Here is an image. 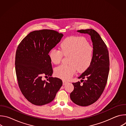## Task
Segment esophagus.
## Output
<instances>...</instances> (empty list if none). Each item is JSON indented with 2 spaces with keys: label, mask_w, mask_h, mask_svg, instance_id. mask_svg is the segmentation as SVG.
Listing matches in <instances>:
<instances>
[{
  "label": "esophagus",
  "mask_w": 126,
  "mask_h": 126,
  "mask_svg": "<svg viewBox=\"0 0 126 126\" xmlns=\"http://www.w3.org/2000/svg\"><path fill=\"white\" fill-rule=\"evenodd\" d=\"M67 83V82H66V81H63V85H65Z\"/></svg>",
  "instance_id": "esophagus-1"
}]
</instances>
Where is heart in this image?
Returning a JSON list of instances; mask_svg holds the SVG:
<instances>
[{
  "label": "heart",
  "mask_w": 126,
  "mask_h": 126,
  "mask_svg": "<svg viewBox=\"0 0 126 126\" xmlns=\"http://www.w3.org/2000/svg\"><path fill=\"white\" fill-rule=\"evenodd\" d=\"M64 56H70L68 65H62L55 70V75L68 80L78 69L79 72L86 71L91 65L93 58V48L84 37L72 36L65 39L61 44V50H51L49 56L52 62L59 63Z\"/></svg>",
  "instance_id": "heart-1"
}]
</instances>
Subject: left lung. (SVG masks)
<instances>
[{
    "label": "left lung",
    "mask_w": 126,
    "mask_h": 126,
    "mask_svg": "<svg viewBox=\"0 0 126 126\" xmlns=\"http://www.w3.org/2000/svg\"><path fill=\"white\" fill-rule=\"evenodd\" d=\"M88 34L93 43V58L90 67L79 77L81 81L73 83L74 89L70 98L75 104L81 106H89L97 101L103 93L109 72V52L100 35L94 30L88 29L77 31ZM85 79V80L82 79Z\"/></svg>",
    "instance_id": "1"
}]
</instances>
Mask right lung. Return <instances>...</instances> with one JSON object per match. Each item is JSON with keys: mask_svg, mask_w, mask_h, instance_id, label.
Listing matches in <instances>:
<instances>
[{"mask_svg": "<svg viewBox=\"0 0 126 126\" xmlns=\"http://www.w3.org/2000/svg\"><path fill=\"white\" fill-rule=\"evenodd\" d=\"M63 34L49 29L29 33L18 46L15 55V71L19 87L31 103L42 106L54 99L62 81L51 77V61L48 54L60 41ZM45 75L49 78L42 80Z\"/></svg>", "mask_w": 126, "mask_h": 126, "instance_id": "obj_1", "label": "right lung"}]
</instances>
